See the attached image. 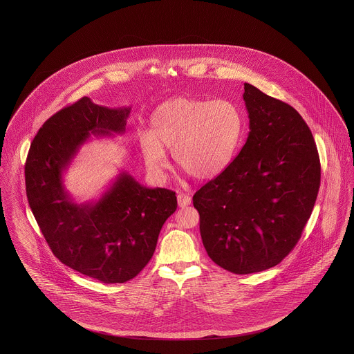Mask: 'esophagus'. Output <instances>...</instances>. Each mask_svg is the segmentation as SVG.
<instances>
[{
	"label": "esophagus",
	"instance_id": "34e87169",
	"mask_svg": "<svg viewBox=\"0 0 354 354\" xmlns=\"http://www.w3.org/2000/svg\"><path fill=\"white\" fill-rule=\"evenodd\" d=\"M178 204H179V207H187L188 204H191V196L183 194V192L178 194Z\"/></svg>",
	"mask_w": 354,
	"mask_h": 354
}]
</instances>
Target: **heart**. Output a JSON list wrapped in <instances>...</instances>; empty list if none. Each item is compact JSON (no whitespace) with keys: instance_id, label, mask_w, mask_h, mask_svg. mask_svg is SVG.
<instances>
[{"instance_id":"heart-1","label":"heart","mask_w":354,"mask_h":354,"mask_svg":"<svg viewBox=\"0 0 354 354\" xmlns=\"http://www.w3.org/2000/svg\"><path fill=\"white\" fill-rule=\"evenodd\" d=\"M244 130V115L232 101L175 97L152 111L150 135L140 138V151L153 174L166 169L165 150H169L179 169L207 180L232 163Z\"/></svg>"}]
</instances>
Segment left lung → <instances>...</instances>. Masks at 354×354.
<instances>
[{
    "label": "left lung",
    "instance_id": "obj_1",
    "mask_svg": "<svg viewBox=\"0 0 354 354\" xmlns=\"http://www.w3.org/2000/svg\"><path fill=\"white\" fill-rule=\"evenodd\" d=\"M250 133L241 151L194 195L208 256L237 274L270 270L290 252L320 188L317 147L286 102L244 84Z\"/></svg>",
    "mask_w": 354,
    "mask_h": 354
}]
</instances>
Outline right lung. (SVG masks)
<instances>
[{"mask_svg":"<svg viewBox=\"0 0 354 354\" xmlns=\"http://www.w3.org/2000/svg\"><path fill=\"white\" fill-rule=\"evenodd\" d=\"M131 107L109 109L84 97L48 119L34 136L25 165L26 196L54 256L106 284L126 283L155 252L175 192L147 188L122 171L97 202H73L64 171L91 135L123 134Z\"/></svg>","mask_w":354,"mask_h":354,"instance_id":"obj_1","label":"right lung"}]
</instances>
